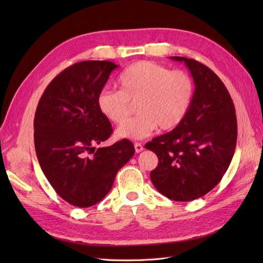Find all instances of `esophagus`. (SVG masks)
Instances as JSON below:
<instances>
[{"mask_svg": "<svg viewBox=\"0 0 263 263\" xmlns=\"http://www.w3.org/2000/svg\"><path fill=\"white\" fill-rule=\"evenodd\" d=\"M135 150H136V153H141L142 150H144V146H142L140 142H135Z\"/></svg>", "mask_w": 263, "mask_h": 263, "instance_id": "34e87169", "label": "esophagus"}]
</instances>
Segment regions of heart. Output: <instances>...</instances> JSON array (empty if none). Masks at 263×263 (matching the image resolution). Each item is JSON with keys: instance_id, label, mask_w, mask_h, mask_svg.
Masks as SVG:
<instances>
[{"instance_id": "heart-1", "label": "heart", "mask_w": 263, "mask_h": 263, "mask_svg": "<svg viewBox=\"0 0 263 263\" xmlns=\"http://www.w3.org/2000/svg\"><path fill=\"white\" fill-rule=\"evenodd\" d=\"M117 84L119 91L103 90L97 102L101 114L114 124H121L130 113V103H137L138 115L118 127V138L142 139L158 127L162 130L176 128L194 100L192 77L153 61H138L127 67Z\"/></svg>"}]
</instances>
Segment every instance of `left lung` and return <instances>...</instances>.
Wrapping results in <instances>:
<instances>
[{
  "mask_svg": "<svg viewBox=\"0 0 263 263\" xmlns=\"http://www.w3.org/2000/svg\"><path fill=\"white\" fill-rule=\"evenodd\" d=\"M195 84L186 117L171 132L145 146L158 157L150 172L155 187L170 200L189 202L208 194L232 162L237 141L234 102L225 84L203 63L184 57Z\"/></svg>",
  "mask_w": 263,
  "mask_h": 263,
  "instance_id": "8db88e82",
  "label": "left lung"
}]
</instances>
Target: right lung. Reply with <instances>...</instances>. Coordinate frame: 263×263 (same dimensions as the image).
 <instances>
[{"label":"right lung","instance_id":"right-lung-1","mask_svg":"<svg viewBox=\"0 0 263 263\" xmlns=\"http://www.w3.org/2000/svg\"><path fill=\"white\" fill-rule=\"evenodd\" d=\"M117 67L105 60L74 63L48 84L36 109L38 162L57 194L77 208H90L102 201L118 170L135 154L128 139L94 147L113 133L97 100Z\"/></svg>","mask_w":263,"mask_h":263}]
</instances>
